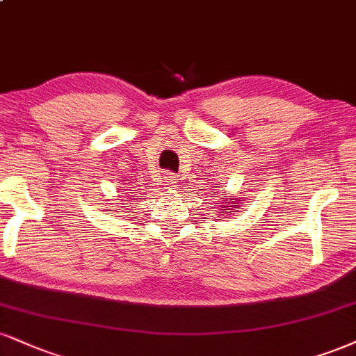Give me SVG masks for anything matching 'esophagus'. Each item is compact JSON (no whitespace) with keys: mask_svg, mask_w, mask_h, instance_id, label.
Here are the masks:
<instances>
[{"mask_svg":"<svg viewBox=\"0 0 356 356\" xmlns=\"http://www.w3.org/2000/svg\"><path fill=\"white\" fill-rule=\"evenodd\" d=\"M164 182H167V186H174L177 182V175L172 172H165L164 174Z\"/></svg>","mask_w":356,"mask_h":356,"instance_id":"esophagus-1","label":"esophagus"}]
</instances>
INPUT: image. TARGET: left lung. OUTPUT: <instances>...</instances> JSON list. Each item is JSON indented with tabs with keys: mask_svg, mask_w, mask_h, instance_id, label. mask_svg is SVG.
<instances>
[{
	"mask_svg": "<svg viewBox=\"0 0 356 356\" xmlns=\"http://www.w3.org/2000/svg\"><path fill=\"white\" fill-rule=\"evenodd\" d=\"M232 200H235L234 197H232ZM224 211H227V212H235V211H234V205H225Z\"/></svg>",
	"mask_w": 356,
	"mask_h": 356,
	"instance_id": "left-lung-1",
	"label": "left lung"
}]
</instances>
